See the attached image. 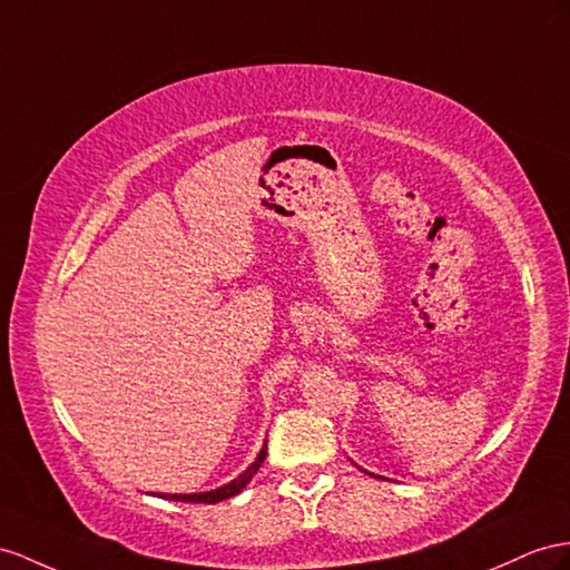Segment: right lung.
Masks as SVG:
<instances>
[{"label": "right lung", "mask_w": 570, "mask_h": 570, "mask_svg": "<svg viewBox=\"0 0 570 570\" xmlns=\"http://www.w3.org/2000/svg\"><path fill=\"white\" fill-rule=\"evenodd\" d=\"M265 458H267V443L262 445L255 462L247 466V470L240 476H236L233 481H228V484L218 487L214 491H204V493H156V495H160V499H168V501H183V503H218V501H226V499H230V495L240 493L247 484H250V479L257 474L259 464L265 462Z\"/></svg>", "instance_id": "1"}]
</instances>
